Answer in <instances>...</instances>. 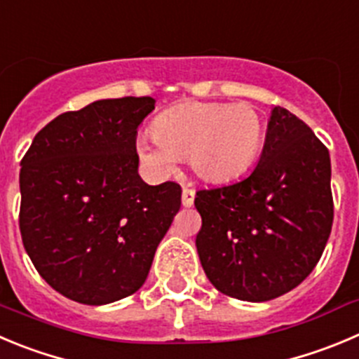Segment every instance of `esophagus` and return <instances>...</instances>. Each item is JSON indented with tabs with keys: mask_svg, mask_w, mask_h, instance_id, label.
Returning a JSON list of instances; mask_svg holds the SVG:
<instances>
[{
	"mask_svg": "<svg viewBox=\"0 0 359 359\" xmlns=\"http://www.w3.org/2000/svg\"><path fill=\"white\" fill-rule=\"evenodd\" d=\"M194 197H196V190L190 189V187H183V194H182V201L183 206L190 208L194 204Z\"/></svg>",
	"mask_w": 359,
	"mask_h": 359,
	"instance_id": "34e87169",
	"label": "esophagus"
}]
</instances>
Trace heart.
<instances>
[{
  "mask_svg": "<svg viewBox=\"0 0 359 359\" xmlns=\"http://www.w3.org/2000/svg\"><path fill=\"white\" fill-rule=\"evenodd\" d=\"M264 118L250 104L194 102L163 111L153 137H142V162L169 172L176 158H189L194 172L210 183H225L250 169L264 142Z\"/></svg>",
  "mask_w": 359,
  "mask_h": 359,
  "instance_id": "b5f03b06",
  "label": "heart"
}]
</instances>
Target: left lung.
<instances>
[{
  "instance_id": "obj_1",
  "label": "left lung",
  "mask_w": 359,
  "mask_h": 359,
  "mask_svg": "<svg viewBox=\"0 0 359 359\" xmlns=\"http://www.w3.org/2000/svg\"><path fill=\"white\" fill-rule=\"evenodd\" d=\"M197 254L211 284L241 302H269L299 285L333 224L331 162L306 123L273 107L257 167L241 182L199 190Z\"/></svg>"
}]
</instances>
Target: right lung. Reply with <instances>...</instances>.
Masks as SVG:
<instances>
[{
	"instance_id": "add662e5",
	"label": "right lung",
	"mask_w": 359,
	"mask_h": 359,
	"mask_svg": "<svg viewBox=\"0 0 359 359\" xmlns=\"http://www.w3.org/2000/svg\"><path fill=\"white\" fill-rule=\"evenodd\" d=\"M151 97L97 100L54 118L20 162V236L47 284L84 305L134 294L182 206V187L139 176Z\"/></svg>"
}]
</instances>
